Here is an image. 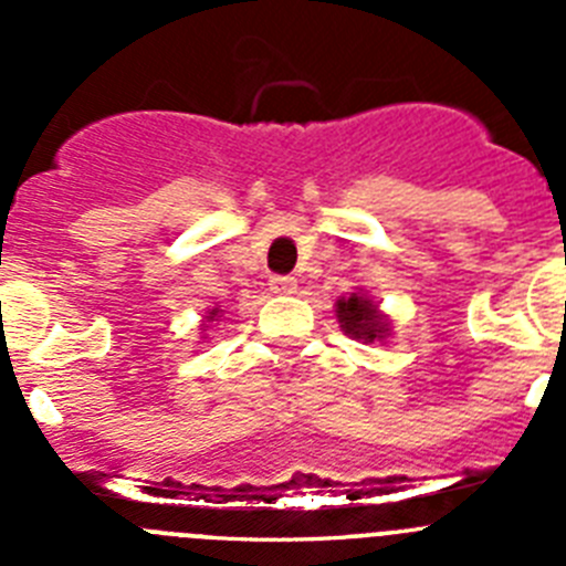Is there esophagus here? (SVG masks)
Listing matches in <instances>:
<instances>
[{
    "mask_svg": "<svg viewBox=\"0 0 566 566\" xmlns=\"http://www.w3.org/2000/svg\"><path fill=\"white\" fill-rule=\"evenodd\" d=\"M269 289H272L274 294H294L297 292V280L289 277V274H277V277L269 280Z\"/></svg>",
    "mask_w": 566,
    "mask_h": 566,
    "instance_id": "esophagus-1",
    "label": "esophagus"
}]
</instances>
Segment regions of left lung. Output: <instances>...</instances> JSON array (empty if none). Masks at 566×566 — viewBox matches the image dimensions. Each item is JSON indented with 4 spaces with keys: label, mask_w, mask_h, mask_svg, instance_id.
Instances as JSON below:
<instances>
[{
    "label": "left lung",
    "mask_w": 566,
    "mask_h": 566,
    "mask_svg": "<svg viewBox=\"0 0 566 566\" xmlns=\"http://www.w3.org/2000/svg\"><path fill=\"white\" fill-rule=\"evenodd\" d=\"M334 306H337L334 312H337V323L343 334H348L357 343H382V339L391 337V317L368 294L352 292L348 297H339Z\"/></svg>",
    "instance_id": "obj_1"
}]
</instances>
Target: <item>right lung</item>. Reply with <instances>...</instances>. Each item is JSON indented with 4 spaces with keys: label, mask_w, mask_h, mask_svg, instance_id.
Segmentation results:
<instances>
[{
    "label": "right lung",
    "mask_w": 566,
    "mask_h": 566,
    "mask_svg": "<svg viewBox=\"0 0 566 566\" xmlns=\"http://www.w3.org/2000/svg\"><path fill=\"white\" fill-rule=\"evenodd\" d=\"M221 317H223V308H221V306H212L207 314H203L201 328H198V332L203 334L201 339H207V332H209V328H212V323H218V319H221Z\"/></svg>",
    "instance_id": "right-lung-1"
}]
</instances>
